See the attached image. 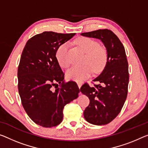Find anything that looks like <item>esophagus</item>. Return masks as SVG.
Here are the masks:
<instances>
[{
    "label": "esophagus",
    "instance_id": "34e87169",
    "mask_svg": "<svg viewBox=\"0 0 148 148\" xmlns=\"http://www.w3.org/2000/svg\"><path fill=\"white\" fill-rule=\"evenodd\" d=\"M77 85H78V87H79V88H81V85H82V84H81V83H77Z\"/></svg>",
    "mask_w": 148,
    "mask_h": 148
}]
</instances>
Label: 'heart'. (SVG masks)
I'll use <instances>...</instances> for the list:
<instances>
[{
	"label": "heart",
	"mask_w": 148,
	"mask_h": 148,
	"mask_svg": "<svg viewBox=\"0 0 148 148\" xmlns=\"http://www.w3.org/2000/svg\"><path fill=\"white\" fill-rule=\"evenodd\" d=\"M77 44L86 53L84 63L87 64L80 67H71L67 71V77L71 80L82 82L91 75L92 69L96 72L103 69L106 61L107 53L104 47L100 46L98 42L90 38H81L77 40ZM69 47V43L65 42L57 49L56 58L63 67H67L69 65L68 58Z\"/></svg>",
	"instance_id": "b5f03b06"
}]
</instances>
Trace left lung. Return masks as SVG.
<instances>
[{"label":"left lung","instance_id":"left-lung-1","mask_svg":"<svg viewBox=\"0 0 148 148\" xmlns=\"http://www.w3.org/2000/svg\"><path fill=\"white\" fill-rule=\"evenodd\" d=\"M81 35L101 40L106 49L105 66L93 79L100 83L93 87L85 83L80 88L90 100L83 113L85 120L95 125H105L119 115L128 95L129 73L126 51L119 38L110 29H98Z\"/></svg>","mask_w":148,"mask_h":148}]
</instances>
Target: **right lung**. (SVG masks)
<instances>
[{
    "label": "right lung",
    "mask_w": 148,
    "mask_h": 148,
    "mask_svg": "<svg viewBox=\"0 0 148 148\" xmlns=\"http://www.w3.org/2000/svg\"><path fill=\"white\" fill-rule=\"evenodd\" d=\"M75 35L44 32L28 40L22 51L18 68L22 106L32 121L45 128L60 124L64 106L79 96L75 82L64 83L56 58L58 47Z\"/></svg>",
    "instance_id": "add662e5"
}]
</instances>
